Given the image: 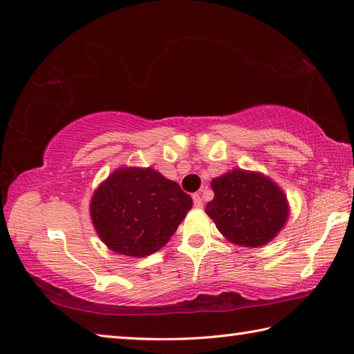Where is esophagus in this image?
<instances>
[{
	"label": "esophagus",
	"mask_w": 354,
	"mask_h": 354,
	"mask_svg": "<svg viewBox=\"0 0 354 354\" xmlns=\"http://www.w3.org/2000/svg\"><path fill=\"white\" fill-rule=\"evenodd\" d=\"M194 205L195 207H203V198L200 196V194H194Z\"/></svg>",
	"instance_id": "1"
}]
</instances>
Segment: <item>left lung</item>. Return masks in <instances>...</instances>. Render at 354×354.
Masks as SVG:
<instances>
[{
	"label": "left lung",
	"instance_id": "left-lung-1",
	"mask_svg": "<svg viewBox=\"0 0 354 354\" xmlns=\"http://www.w3.org/2000/svg\"><path fill=\"white\" fill-rule=\"evenodd\" d=\"M214 200L206 214L227 241L262 247L283 230L289 217L284 192L261 173L234 169L212 179Z\"/></svg>",
	"mask_w": 354,
	"mask_h": 354
}]
</instances>
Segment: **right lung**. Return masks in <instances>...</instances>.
<instances>
[{
	"mask_svg": "<svg viewBox=\"0 0 354 354\" xmlns=\"http://www.w3.org/2000/svg\"><path fill=\"white\" fill-rule=\"evenodd\" d=\"M192 205L190 195L159 171L123 167L95 190L91 217L112 251L145 257L170 241Z\"/></svg>",
	"mask_w": 354,
	"mask_h": 354,
	"instance_id": "obj_1",
	"label": "right lung"
}]
</instances>
